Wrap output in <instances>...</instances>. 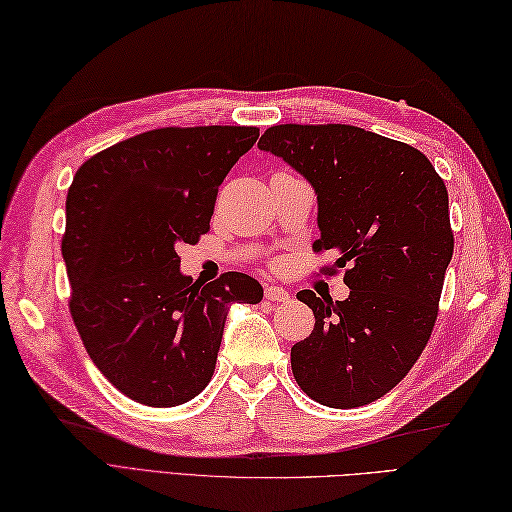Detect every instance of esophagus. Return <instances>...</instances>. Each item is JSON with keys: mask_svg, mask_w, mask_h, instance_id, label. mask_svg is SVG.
Listing matches in <instances>:
<instances>
[{"mask_svg": "<svg viewBox=\"0 0 512 512\" xmlns=\"http://www.w3.org/2000/svg\"><path fill=\"white\" fill-rule=\"evenodd\" d=\"M265 299H269V302H289L291 295L280 289V286H269L265 291Z\"/></svg>", "mask_w": 512, "mask_h": 512, "instance_id": "34e87169", "label": "esophagus"}]
</instances>
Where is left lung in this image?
<instances>
[{
  "mask_svg": "<svg viewBox=\"0 0 512 512\" xmlns=\"http://www.w3.org/2000/svg\"><path fill=\"white\" fill-rule=\"evenodd\" d=\"M260 149L313 184L321 236L339 252L350 297L299 291L315 328L291 347L295 382L310 400L356 408L380 400L413 369L439 315L454 254L447 189L413 145L345 123L267 128Z\"/></svg>",
  "mask_w": 512,
  "mask_h": 512,
  "instance_id": "left-lung-1",
  "label": "left lung"
}]
</instances>
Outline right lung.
Masks as SVG:
<instances>
[{"label": "right lung", "mask_w": 512, "mask_h": 512, "mask_svg": "<svg viewBox=\"0 0 512 512\" xmlns=\"http://www.w3.org/2000/svg\"><path fill=\"white\" fill-rule=\"evenodd\" d=\"M258 134L149 130L102 149L73 176L62 234L71 319L95 367L134 402L169 408L202 393L230 304L263 299V286L239 271L193 282L176 252L210 230L219 186Z\"/></svg>", "instance_id": "obj_1"}]
</instances>
